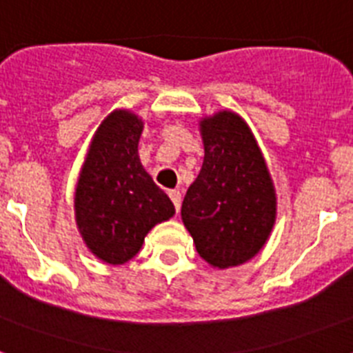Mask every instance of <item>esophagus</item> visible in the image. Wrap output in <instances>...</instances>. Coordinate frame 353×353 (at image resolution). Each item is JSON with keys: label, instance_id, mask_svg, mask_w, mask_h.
Wrapping results in <instances>:
<instances>
[{"label": "esophagus", "instance_id": "34e87169", "mask_svg": "<svg viewBox=\"0 0 353 353\" xmlns=\"http://www.w3.org/2000/svg\"><path fill=\"white\" fill-rule=\"evenodd\" d=\"M168 195H170L172 203L176 206V212H179V208H181V194H179V190H170Z\"/></svg>", "mask_w": 353, "mask_h": 353}]
</instances>
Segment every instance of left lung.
Listing matches in <instances>:
<instances>
[{
  "label": "left lung",
  "instance_id": "left-lung-1",
  "mask_svg": "<svg viewBox=\"0 0 353 353\" xmlns=\"http://www.w3.org/2000/svg\"><path fill=\"white\" fill-rule=\"evenodd\" d=\"M204 159L185 195L181 219L201 259L235 268L262 250L276 222V190L256 138L241 114L199 120Z\"/></svg>",
  "mask_w": 353,
  "mask_h": 353
}]
</instances>
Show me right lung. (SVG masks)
Returning <instances> with one entry per match:
<instances>
[{"mask_svg": "<svg viewBox=\"0 0 353 353\" xmlns=\"http://www.w3.org/2000/svg\"><path fill=\"white\" fill-rule=\"evenodd\" d=\"M143 120L114 109L94 131L75 186V222L85 248L109 265L134 259L147 233L174 217L168 195L138 154Z\"/></svg>", "mask_w": 353, "mask_h": 353, "instance_id": "obj_1", "label": "right lung"}]
</instances>
